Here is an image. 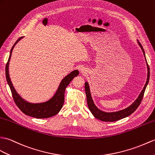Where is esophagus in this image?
Instances as JSON below:
<instances>
[{"label": "esophagus", "mask_w": 155, "mask_h": 155, "mask_svg": "<svg viewBox=\"0 0 155 155\" xmlns=\"http://www.w3.org/2000/svg\"><path fill=\"white\" fill-rule=\"evenodd\" d=\"M81 73L83 74H86L87 73V70H86L84 67H82L81 69Z\"/></svg>", "instance_id": "obj_1"}]
</instances>
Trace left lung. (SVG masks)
Segmentation results:
<instances>
[{
  "label": "left lung",
  "mask_w": 155,
  "mask_h": 155,
  "mask_svg": "<svg viewBox=\"0 0 155 155\" xmlns=\"http://www.w3.org/2000/svg\"><path fill=\"white\" fill-rule=\"evenodd\" d=\"M137 44L140 46V48H141L146 61L147 67V78L146 83L145 86H144L142 91L141 92V93H140V94L137 97V98L130 106H128L125 109H123L120 111H113V112H106V111H104L101 110H100L99 108L97 107V106L94 103V101H93L91 91H90V86L88 82H85V85H84L85 92L86 95V99H87V104H88V108L90 111H91V113L92 114L93 116H94V117H96V119H98V120H101L102 121H107H107L112 122V121L120 120L121 119H123L126 117H128L129 116H130L131 114H132L137 110V108L140 105V104H141L143 95H144V93H145V91L146 87L149 81L150 69H149V67L148 65V63H147V60H146L145 51H144L141 44H140V42L138 40H137Z\"/></svg>",
  "instance_id": "left-lung-1"
}]
</instances>
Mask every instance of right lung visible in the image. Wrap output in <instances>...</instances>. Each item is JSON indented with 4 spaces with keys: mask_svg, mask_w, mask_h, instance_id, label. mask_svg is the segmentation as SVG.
Listing matches in <instances>:
<instances>
[{
    "mask_svg": "<svg viewBox=\"0 0 155 155\" xmlns=\"http://www.w3.org/2000/svg\"><path fill=\"white\" fill-rule=\"evenodd\" d=\"M23 38L24 37L20 38L12 46L11 50H10V56L6 66V81L10 88V91L12 92L14 102L16 103V106L18 107V108L24 114L29 116L38 119H42L48 118L55 116L56 114L59 112V111L63 106L64 100V92H65L67 86L70 84L71 81L75 77L78 76L79 72L78 70H74L72 71L69 74H67L66 77H64L60 82L59 87L57 88L55 94L49 100L41 103H31L26 101V100L21 98L18 94V93L16 92L13 86L9 75V63L10 58H11L13 49L17 43Z\"/></svg>",
    "mask_w": 155,
    "mask_h": 155,
    "instance_id": "obj_1",
    "label": "right lung"
}]
</instances>
